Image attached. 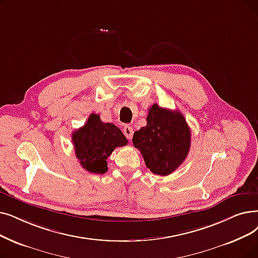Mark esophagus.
I'll use <instances>...</instances> for the list:
<instances>
[{
  "label": "esophagus",
  "mask_w": 258,
  "mask_h": 258,
  "mask_svg": "<svg viewBox=\"0 0 258 258\" xmlns=\"http://www.w3.org/2000/svg\"><path fill=\"white\" fill-rule=\"evenodd\" d=\"M123 134H124L125 137H126L127 139H132L133 134H134V130H133L132 126L126 125V126H124V128H123Z\"/></svg>",
  "instance_id": "34e87169"
}]
</instances>
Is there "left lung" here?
<instances>
[{
	"label": "left lung",
	"mask_w": 258,
	"mask_h": 258,
	"mask_svg": "<svg viewBox=\"0 0 258 258\" xmlns=\"http://www.w3.org/2000/svg\"><path fill=\"white\" fill-rule=\"evenodd\" d=\"M133 143L152 173L166 176L186 158L191 147V131L180 111L153 104L147 126L134 133Z\"/></svg>",
	"instance_id": "8db88e82"
}]
</instances>
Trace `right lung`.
<instances>
[{"instance_id":"obj_1","label":"right lung","mask_w":258,"mask_h":258,"mask_svg":"<svg viewBox=\"0 0 258 258\" xmlns=\"http://www.w3.org/2000/svg\"><path fill=\"white\" fill-rule=\"evenodd\" d=\"M76 157L89 173L104 174L107 157L118 147H124L127 139L113 123H104L97 114H91L85 124L73 133Z\"/></svg>"}]
</instances>
